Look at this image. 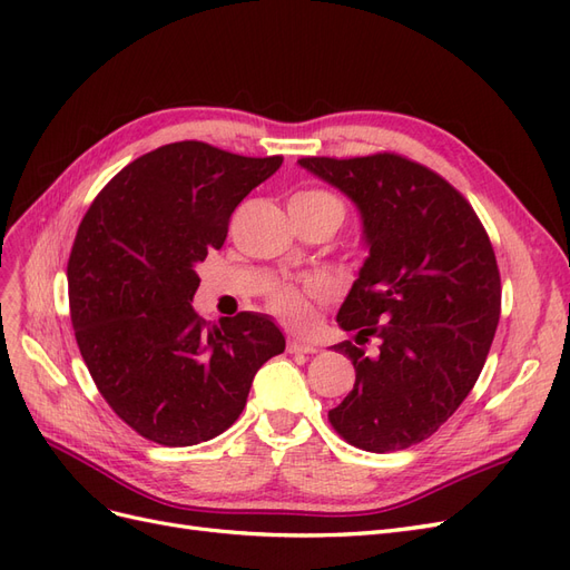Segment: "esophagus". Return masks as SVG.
Returning <instances> with one entry per match:
<instances>
[{
  "label": "esophagus",
  "mask_w": 570,
  "mask_h": 570,
  "mask_svg": "<svg viewBox=\"0 0 570 570\" xmlns=\"http://www.w3.org/2000/svg\"><path fill=\"white\" fill-rule=\"evenodd\" d=\"M287 350L292 354H314V352H318V347H316L314 342H304V340H289L287 342Z\"/></svg>",
  "instance_id": "obj_1"
}]
</instances>
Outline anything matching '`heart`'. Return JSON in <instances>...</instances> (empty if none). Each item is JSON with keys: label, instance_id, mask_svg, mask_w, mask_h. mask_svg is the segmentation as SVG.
<instances>
[{"label": "heart", "instance_id": "heart-1", "mask_svg": "<svg viewBox=\"0 0 570 570\" xmlns=\"http://www.w3.org/2000/svg\"><path fill=\"white\" fill-rule=\"evenodd\" d=\"M289 206L295 212H304V214H333L340 223L344 216V206L342 202L325 193V189L318 187H308V189H299V193L292 195ZM321 287L318 285H304V287H295V285H281L271 292V306L275 314H281L285 321L289 323H302L306 312H308V299L318 297Z\"/></svg>", "mask_w": 570, "mask_h": 570}]
</instances>
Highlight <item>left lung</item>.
Listing matches in <instances>:
<instances>
[{
    "label": "left lung",
    "mask_w": 570,
    "mask_h": 570,
    "mask_svg": "<svg viewBox=\"0 0 570 570\" xmlns=\"http://www.w3.org/2000/svg\"><path fill=\"white\" fill-rule=\"evenodd\" d=\"M297 164L354 202L368 247L337 323L358 344L377 337V352L340 344L356 381L327 419L358 450H406L452 416L485 366L502 308L490 237L450 183L396 154Z\"/></svg>",
    "instance_id": "8db88e82"
}]
</instances>
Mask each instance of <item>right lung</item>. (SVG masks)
<instances>
[{"mask_svg": "<svg viewBox=\"0 0 570 570\" xmlns=\"http://www.w3.org/2000/svg\"><path fill=\"white\" fill-rule=\"evenodd\" d=\"M206 142H174L128 164L85 214L68 258L80 354L135 433L193 446L228 430L256 371L285 352L281 327L243 312L204 323L197 264L220 249L235 206L281 168Z\"/></svg>", "mask_w": 570, "mask_h": 570, "instance_id": "add662e5", "label": "right lung"}]
</instances>
